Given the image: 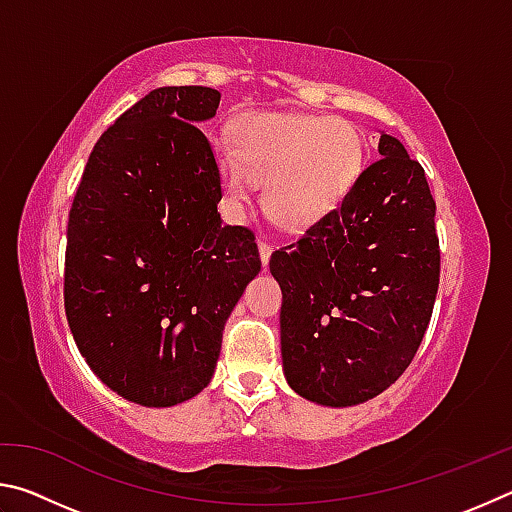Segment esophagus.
I'll use <instances>...</instances> for the list:
<instances>
[{"label":"esophagus","mask_w":512,"mask_h":512,"mask_svg":"<svg viewBox=\"0 0 512 512\" xmlns=\"http://www.w3.org/2000/svg\"><path fill=\"white\" fill-rule=\"evenodd\" d=\"M257 248H259V259H262V266L266 268L268 259H271V253H273V246L268 244V241H259Z\"/></svg>","instance_id":"1"}]
</instances>
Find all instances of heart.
Masks as SVG:
<instances>
[{
  "label": "heart",
  "instance_id": "b5f03b06",
  "mask_svg": "<svg viewBox=\"0 0 512 512\" xmlns=\"http://www.w3.org/2000/svg\"><path fill=\"white\" fill-rule=\"evenodd\" d=\"M235 153L216 151L223 203L241 216L253 183L262 207L287 232H307L343 205L366 167V144L348 121L293 112H248L235 128Z\"/></svg>",
  "mask_w": 512,
  "mask_h": 512
}]
</instances>
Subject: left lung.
<instances>
[{
	"mask_svg": "<svg viewBox=\"0 0 512 512\" xmlns=\"http://www.w3.org/2000/svg\"><path fill=\"white\" fill-rule=\"evenodd\" d=\"M379 158L332 216L275 250L287 384L309 402H368L409 368L438 293L440 250L424 169L379 131Z\"/></svg>",
	"mask_w": 512,
	"mask_h": 512,
	"instance_id": "left-lung-1",
	"label": "left lung"
}]
</instances>
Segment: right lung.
<instances>
[{"label":"right lung","mask_w":512,"mask_h":512,"mask_svg":"<svg viewBox=\"0 0 512 512\" xmlns=\"http://www.w3.org/2000/svg\"><path fill=\"white\" fill-rule=\"evenodd\" d=\"M221 94L158 88L99 137L67 223L65 314L110 391L164 409L210 384L225 320L259 273L253 232L223 225L216 155L196 124Z\"/></svg>","instance_id":"1"}]
</instances>
